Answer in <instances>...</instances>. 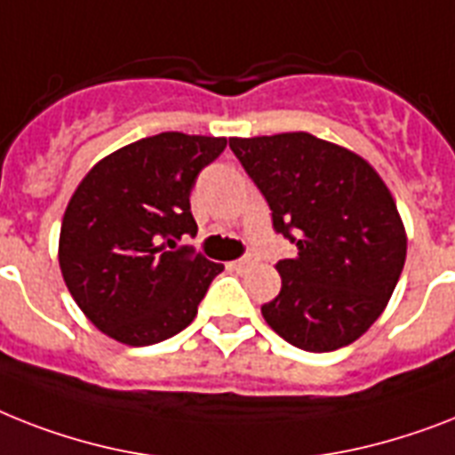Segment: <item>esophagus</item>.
<instances>
[{
    "mask_svg": "<svg viewBox=\"0 0 455 455\" xmlns=\"http://www.w3.org/2000/svg\"><path fill=\"white\" fill-rule=\"evenodd\" d=\"M257 264V257H252V254H247V257H240V259L231 261V268H235V271H247L250 266Z\"/></svg>",
    "mask_w": 455,
    "mask_h": 455,
    "instance_id": "1",
    "label": "esophagus"
}]
</instances>
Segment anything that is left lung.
<instances>
[{"mask_svg":"<svg viewBox=\"0 0 455 455\" xmlns=\"http://www.w3.org/2000/svg\"><path fill=\"white\" fill-rule=\"evenodd\" d=\"M297 257L275 264L283 287L261 315L308 353L357 341L386 311L407 259V231L374 165L311 132L228 138Z\"/></svg>","mask_w":455,"mask_h":455,"instance_id":"1","label":"left lung"}]
</instances>
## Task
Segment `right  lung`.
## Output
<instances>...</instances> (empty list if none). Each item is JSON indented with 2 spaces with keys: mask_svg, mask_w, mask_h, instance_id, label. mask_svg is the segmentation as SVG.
Instances as JSON below:
<instances>
[{
  "mask_svg": "<svg viewBox=\"0 0 455 455\" xmlns=\"http://www.w3.org/2000/svg\"><path fill=\"white\" fill-rule=\"evenodd\" d=\"M227 138L161 132L125 144L88 170L62 217L58 261L84 315L114 341H165L198 313L224 264L205 259L189 194Z\"/></svg>",
  "mask_w": 455,
  "mask_h": 455,
  "instance_id": "right-lung-1",
  "label": "right lung"
}]
</instances>
